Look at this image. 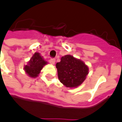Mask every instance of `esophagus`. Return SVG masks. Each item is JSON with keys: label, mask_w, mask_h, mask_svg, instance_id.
<instances>
[{"label": "esophagus", "mask_w": 122, "mask_h": 122, "mask_svg": "<svg viewBox=\"0 0 122 122\" xmlns=\"http://www.w3.org/2000/svg\"><path fill=\"white\" fill-rule=\"evenodd\" d=\"M50 63L51 65H54L55 63H56V59H51L50 60Z\"/></svg>", "instance_id": "obj_1"}]
</instances>
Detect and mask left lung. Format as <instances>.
<instances>
[{"mask_svg": "<svg viewBox=\"0 0 122 122\" xmlns=\"http://www.w3.org/2000/svg\"><path fill=\"white\" fill-rule=\"evenodd\" d=\"M59 81L66 87L75 88L82 84L89 73V67L84 61L71 55H66L56 63Z\"/></svg>", "mask_w": 122, "mask_h": 122, "instance_id": "obj_1", "label": "left lung"}]
</instances>
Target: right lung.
<instances>
[{
    "instance_id": "add662e5",
    "label": "right lung",
    "mask_w": 122,
    "mask_h": 122,
    "mask_svg": "<svg viewBox=\"0 0 122 122\" xmlns=\"http://www.w3.org/2000/svg\"><path fill=\"white\" fill-rule=\"evenodd\" d=\"M47 64L48 62L40 55V53L35 52L30 60L27 62V64L24 66V71L29 76L32 78H35L38 77L41 70Z\"/></svg>"
}]
</instances>
